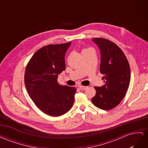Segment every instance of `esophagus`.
Listing matches in <instances>:
<instances>
[{"mask_svg": "<svg viewBox=\"0 0 148 148\" xmlns=\"http://www.w3.org/2000/svg\"><path fill=\"white\" fill-rule=\"evenodd\" d=\"M88 86H79V88L82 90H86Z\"/></svg>", "mask_w": 148, "mask_h": 148, "instance_id": "obj_1", "label": "esophagus"}]
</instances>
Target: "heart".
<instances>
[{
    "label": "heart",
    "mask_w": 148,
    "mask_h": 148,
    "mask_svg": "<svg viewBox=\"0 0 148 148\" xmlns=\"http://www.w3.org/2000/svg\"><path fill=\"white\" fill-rule=\"evenodd\" d=\"M88 49H83V51H82V52H84V51H86L88 50Z\"/></svg>",
    "instance_id": "heart-1"
}]
</instances>
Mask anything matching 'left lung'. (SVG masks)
<instances>
[{
	"mask_svg": "<svg viewBox=\"0 0 148 148\" xmlns=\"http://www.w3.org/2000/svg\"><path fill=\"white\" fill-rule=\"evenodd\" d=\"M101 51L100 72L105 84L95 88L92 104L102 110H110L124 98L130 82V68L123 52L117 44L104 38H94Z\"/></svg>",
	"mask_w": 148,
	"mask_h": 148,
	"instance_id": "left-lung-1",
	"label": "left lung"
}]
</instances>
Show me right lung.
<instances>
[{"label": "right lung", "mask_w": 148, "mask_h": 148, "mask_svg": "<svg viewBox=\"0 0 148 148\" xmlns=\"http://www.w3.org/2000/svg\"><path fill=\"white\" fill-rule=\"evenodd\" d=\"M71 42L49 44L36 52L26 65L25 84L29 97L44 113L59 117L73 106L75 87L61 86L58 75L65 70V55Z\"/></svg>", "instance_id": "add662e5"}]
</instances>
